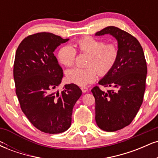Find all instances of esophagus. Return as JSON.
Segmentation results:
<instances>
[{
  "label": "esophagus",
  "mask_w": 158,
  "mask_h": 158,
  "mask_svg": "<svg viewBox=\"0 0 158 158\" xmlns=\"http://www.w3.org/2000/svg\"><path fill=\"white\" fill-rule=\"evenodd\" d=\"M81 89L82 90L83 93H86V92L88 90V88H86V87H81Z\"/></svg>",
  "instance_id": "esophagus-1"
}]
</instances>
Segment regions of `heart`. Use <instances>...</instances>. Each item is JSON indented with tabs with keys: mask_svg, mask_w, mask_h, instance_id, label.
Listing matches in <instances>:
<instances>
[{
	"mask_svg": "<svg viewBox=\"0 0 158 158\" xmlns=\"http://www.w3.org/2000/svg\"><path fill=\"white\" fill-rule=\"evenodd\" d=\"M79 50L89 54L86 68H73L67 70L66 77L69 81L79 86L94 82L98 74L106 76L111 70L118 58V49L113 43H107L91 36H85L76 43ZM77 51L70 45H64L57 53L58 60L66 67L72 66L75 61Z\"/></svg>",
	"mask_w": 158,
	"mask_h": 158,
	"instance_id": "b5f03b06",
	"label": "heart"
}]
</instances>
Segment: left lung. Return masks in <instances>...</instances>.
I'll return each mask as SVG.
<instances>
[{"instance_id":"obj_1","label":"left lung","mask_w":158,"mask_h":158,"mask_svg":"<svg viewBox=\"0 0 158 158\" xmlns=\"http://www.w3.org/2000/svg\"><path fill=\"white\" fill-rule=\"evenodd\" d=\"M110 34L117 40L118 58L111 70L91 92L95 98V119L103 131H115L132 122L143 103L146 90L147 66L138 40L116 27H107L96 35Z\"/></svg>"}]
</instances>
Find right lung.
Segmentation results:
<instances>
[{
    "label": "right lung",
    "instance_id": "obj_1",
    "mask_svg": "<svg viewBox=\"0 0 158 158\" xmlns=\"http://www.w3.org/2000/svg\"><path fill=\"white\" fill-rule=\"evenodd\" d=\"M68 40L39 32L25 38L16 50V95L27 119L44 133H62L70 128L73 106L81 95V90L73 83L65 85L61 93L53 92L63 78L53 52Z\"/></svg>",
    "mask_w": 158,
    "mask_h": 158
}]
</instances>
